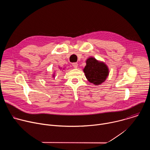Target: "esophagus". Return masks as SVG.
Here are the masks:
<instances>
[{"instance_id":"34e87169","label":"esophagus","mask_w":150,"mask_h":150,"mask_svg":"<svg viewBox=\"0 0 150 150\" xmlns=\"http://www.w3.org/2000/svg\"><path fill=\"white\" fill-rule=\"evenodd\" d=\"M72 66H73V67H74V68H76L78 67V63H76V62L73 63H72Z\"/></svg>"}]
</instances>
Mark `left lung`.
<instances>
[{
    "instance_id": "1",
    "label": "left lung",
    "mask_w": 150,
    "mask_h": 150,
    "mask_svg": "<svg viewBox=\"0 0 150 150\" xmlns=\"http://www.w3.org/2000/svg\"><path fill=\"white\" fill-rule=\"evenodd\" d=\"M86 63L83 72L88 81L96 85L103 82L109 75L108 67L93 57L88 59Z\"/></svg>"
}]
</instances>
